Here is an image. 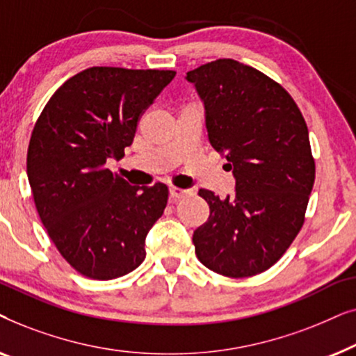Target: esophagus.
<instances>
[{
  "instance_id": "obj_1",
  "label": "esophagus",
  "mask_w": 356,
  "mask_h": 356,
  "mask_svg": "<svg viewBox=\"0 0 356 356\" xmlns=\"http://www.w3.org/2000/svg\"><path fill=\"white\" fill-rule=\"evenodd\" d=\"M186 194H188L186 189H179V188H170L168 189L170 202H177L178 199H181L183 196H186Z\"/></svg>"
}]
</instances>
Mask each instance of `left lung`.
<instances>
[{"label": "left lung", "instance_id": "left-lung-1", "mask_svg": "<svg viewBox=\"0 0 356 356\" xmlns=\"http://www.w3.org/2000/svg\"><path fill=\"white\" fill-rule=\"evenodd\" d=\"M204 105L209 143L228 160L235 194L199 189L211 209L196 256L225 277L261 274L298 235L314 184L308 126L284 87L254 67L217 60L186 72Z\"/></svg>", "mask_w": 356, "mask_h": 356}]
</instances>
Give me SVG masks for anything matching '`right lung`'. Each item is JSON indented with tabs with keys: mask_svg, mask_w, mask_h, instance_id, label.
Here are the masks:
<instances>
[{
	"mask_svg": "<svg viewBox=\"0 0 356 356\" xmlns=\"http://www.w3.org/2000/svg\"><path fill=\"white\" fill-rule=\"evenodd\" d=\"M177 72L95 66L67 79L38 116L27 177L48 236L82 275L111 280L145 257L168 188L131 186L106 168L133 144L139 116Z\"/></svg>",
	"mask_w": 356,
	"mask_h": 356,
	"instance_id": "right-lung-1",
	"label": "right lung"
}]
</instances>
